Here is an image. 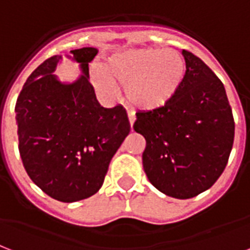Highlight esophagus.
I'll use <instances>...</instances> for the list:
<instances>
[{
	"label": "esophagus",
	"mask_w": 250,
	"mask_h": 250,
	"mask_svg": "<svg viewBox=\"0 0 250 250\" xmlns=\"http://www.w3.org/2000/svg\"><path fill=\"white\" fill-rule=\"evenodd\" d=\"M127 119H129V123H130V126H133V124L135 121V116L133 112H127Z\"/></svg>",
	"instance_id": "esophagus-1"
}]
</instances>
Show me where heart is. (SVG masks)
I'll return each instance as SVG.
<instances>
[{
    "label": "heart",
    "instance_id": "obj_1",
    "mask_svg": "<svg viewBox=\"0 0 250 250\" xmlns=\"http://www.w3.org/2000/svg\"><path fill=\"white\" fill-rule=\"evenodd\" d=\"M187 77V63L176 51L158 48L131 49L108 60L104 70L91 67V78L102 94L113 96V82L125 87L127 102L141 111L166 107L181 90Z\"/></svg>",
    "mask_w": 250,
    "mask_h": 250
}]
</instances>
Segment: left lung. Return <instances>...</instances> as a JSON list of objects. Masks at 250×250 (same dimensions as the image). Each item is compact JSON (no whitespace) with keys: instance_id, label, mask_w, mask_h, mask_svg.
<instances>
[{"instance_id":"8db88e82","label":"left lung","mask_w":250,"mask_h":250,"mask_svg":"<svg viewBox=\"0 0 250 250\" xmlns=\"http://www.w3.org/2000/svg\"><path fill=\"white\" fill-rule=\"evenodd\" d=\"M187 77L171 103L137 112L134 130L146 139L147 179L164 194L187 199L208 190L231 154L235 121L222 81L191 52L183 49Z\"/></svg>"}]
</instances>
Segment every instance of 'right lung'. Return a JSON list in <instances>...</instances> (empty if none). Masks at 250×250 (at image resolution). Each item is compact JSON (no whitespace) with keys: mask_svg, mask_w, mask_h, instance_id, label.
<instances>
[{"mask_svg":"<svg viewBox=\"0 0 250 250\" xmlns=\"http://www.w3.org/2000/svg\"><path fill=\"white\" fill-rule=\"evenodd\" d=\"M96 48L70 51L82 75L65 84L53 71V56L32 71L17 104L19 154L30 179L61 202H77L102 188L111 159L130 131L121 105L104 108L88 82Z\"/></svg>","mask_w":250,"mask_h":250,"instance_id":"add662e5","label":"right lung"}]
</instances>
